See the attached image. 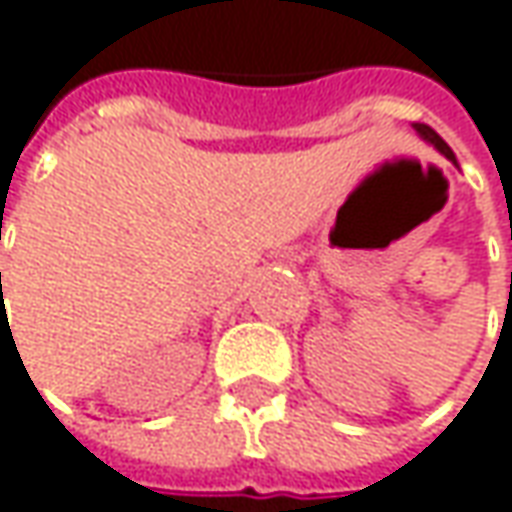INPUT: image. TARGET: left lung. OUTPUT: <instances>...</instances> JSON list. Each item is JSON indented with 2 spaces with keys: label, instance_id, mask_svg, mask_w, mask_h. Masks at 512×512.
<instances>
[{
  "label": "left lung",
  "instance_id": "left-lung-1",
  "mask_svg": "<svg viewBox=\"0 0 512 512\" xmlns=\"http://www.w3.org/2000/svg\"><path fill=\"white\" fill-rule=\"evenodd\" d=\"M414 130H417L420 136L426 138V141H432V144H435L437 150H440V153H443V156H446L449 162H455V153L449 150V144H446L443 138L437 136V133H435V130H432V127H429V124H414Z\"/></svg>",
  "mask_w": 512,
  "mask_h": 512
}]
</instances>
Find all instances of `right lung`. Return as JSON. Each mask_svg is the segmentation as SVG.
<instances>
[{"label":"right lung","instance_id":"add662e5","mask_svg":"<svg viewBox=\"0 0 512 512\" xmlns=\"http://www.w3.org/2000/svg\"><path fill=\"white\" fill-rule=\"evenodd\" d=\"M0 286H2V275H0ZM2 321H5V316H2Z\"/></svg>","mask_w":512,"mask_h":512}]
</instances>
